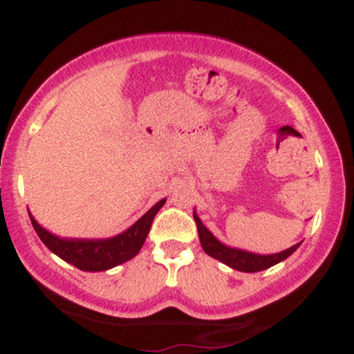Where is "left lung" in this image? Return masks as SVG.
<instances>
[{
  "label": "left lung",
  "mask_w": 354,
  "mask_h": 354,
  "mask_svg": "<svg viewBox=\"0 0 354 354\" xmlns=\"http://www.w3.org/2000/svg\"><path fill=\"white\" fill-rule=\"evenodd\" d=\"M194 221L198 226V234H200V243L201 248L205 250L206 254H209L211 258L218 259V261L225 263L226 266L233 268V270L243 271V273H256V271L268 270V268L278 265V263L284 261L288 256H291L298 250L301 243H296L288 250L281 251V253L276 254H256L250 253V251L238 250V248H231L223 245L218 238H214V234L203 225L200 216L196 214V209H193Z\"/></svg>",
  "instance_id": "8db88e82"
}]
</instances>
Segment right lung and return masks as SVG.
<instances>
[{
  "label": "right lung",
  "mask_w": 354,
  "mask_h": 354,
  "mask_svg": "<svg viewBox=\"0 0 354 354\" xmlns=\"http://www.w3.org/2000/svg\"><path fill=\"white\" fill-rule=\"evenodd\" d=\"M166 198L158 201L151 209H148L133 226L123 233L113 238L104 239H76V238H59L50 233L39 225L28 211L31 225L38 234L44 246L64 259L70 265L76 266L81 271H106L118 265L129 261L140 253L141 246L145 245L149 228L156 213L163 208Z\"/></svg>",
  "instance_id": "1"
}]
</instances>
